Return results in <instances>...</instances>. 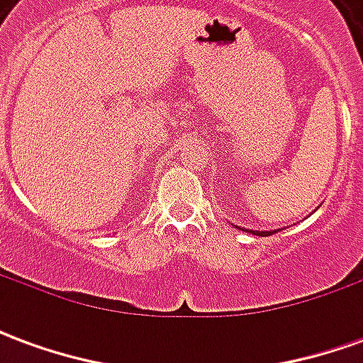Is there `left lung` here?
<instances>
[{
  "label": "left lung",
  "mask_w": 363,
  "mask_h": 363,
  "mask_svg": "<svg viewBox=\"0 0 363 363\" xmlns=\"http://www.w3.org/2000/svg\"><path fill=\"white\" fill-rule=\"evenodd\" d=\"M235 228H239V225H235ZM239 229H243V228H239ZM243 231H249V233H255V235H259V237H267L276 233V229H274V231H252V229H243Z\"/></svg>",
  "instance_id": "8db88e82"
}]
</instances>
